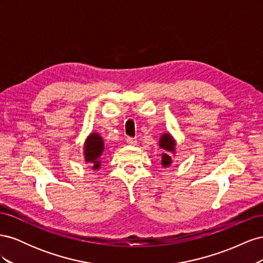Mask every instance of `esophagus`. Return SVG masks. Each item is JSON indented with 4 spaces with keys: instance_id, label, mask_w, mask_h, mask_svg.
<instances>
[{
    "instance_id": "1",
    "label": "esophagus",
    "mask_w": 263,
    "mask_h": 263,
    "mask_svg": "<svg viewBox=\"0 0 263 263\" xmlns=\"http://www.w3.org/2000/svg\"><path fill=\"white\" fill-rule=\"evenodd\" d=\"M126 142H127V144H128L129 146H135V145L137 144V140H136V138L127 137V138H126Z\"/></svg>"
}]
</instances>
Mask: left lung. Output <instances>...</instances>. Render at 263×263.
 I'll return each instance as SVG.
<instances>
[{"mask_svg":"<svg viewBox=\"0 0 263 263\" xmlns=\"http://www.w3.org/2000/svg\"><path fill=\"white\" fill-rule=\"evenodd\" d=\"M159 146L164 150V154H162L161 163L163 166H169L172 163L170 153H174V149H176V141L173 140L170 134H163L160 140H159Z\"/></svg>","mask_w":263,"mask_h":263,"instance_id":"obj_1","label":"left lung"}]
</instances>
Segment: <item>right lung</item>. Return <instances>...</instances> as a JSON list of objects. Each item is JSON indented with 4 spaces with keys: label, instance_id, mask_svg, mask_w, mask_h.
Instances as JSON below:
<instances>
[{
    "label": "right lung",
    "instance_id": "obj_1",
    "mask_svg": "<svg viewBox=\"0 0 263 263\" xmlns=\"http://www.w3.org/2000/svg\"><path fill=\"white\" fill-rule=\"evenodd\" d=\"M104 150V142L99 134L93 133L87 137L84 145L85 161L92 164V169H100L101 156Z\"/></svg>",
    "mask_w": 263,
    "mask_h": 263
}]
</instances>
